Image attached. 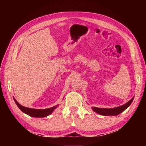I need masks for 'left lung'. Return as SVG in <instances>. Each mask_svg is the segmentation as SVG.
<instances>
[{
  "mask_svg": "<svg viewBox=\"0 0 146 146\" xmlns=\"http://www.w3.org/2000/svg\"><path fill=\"white\" fill-rule=\"evenodd\" d=\"M132 98L131 100L129 101L127 103L125 104V105H122V106L117 107L115 108H98V107H92V109L94 110L95 112H97L99 114L102 115H117L120 114L122 113V111H124L127 108H128L130 105L133 101Z\"/></svg>",
  "mask_w": 146,
  "mask_h": 146,
  "instance_id": "1",
  "label": "left lung"
}]
</instances>
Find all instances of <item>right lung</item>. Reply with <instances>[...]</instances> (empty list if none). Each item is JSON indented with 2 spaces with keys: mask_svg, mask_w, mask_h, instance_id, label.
<instances>
[{
  "mask_svg": "<svg viewBox=\"0 0 146 146\" xmlns=\"http://www.w3.org/2000/svg\"><path fill=\"white\" fill-rule=\"evenodd\" d=\"M14 100L15 102V104L17 105V107L19 108V109L23 111L24 113H25L26 114L28 115L33 117H45L46 116L50 115L53 110L56 108L58 105H55V106L52 107L51 108H46V109H35V108H27L22 106L21 105H20L18 102L16 101L15 98H14Z\"/></svg>",
  "mask_w": 146,
  "mask_h": 146,
  "instance_id": "1",
  "label": "right lung"
}]
</instances>
